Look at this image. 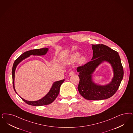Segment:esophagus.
Wrapping results in <instances>:
<instances>
[{
  "instance_id": "esophagus-1",
  "label": "esophagus",
  "mask_w": 133,
  "mask_h": 133,
  "mask_svg": "<svg viewBox=\"0 0 133 133\" xmlns=\"http://www.w3.org/2000/svg\"><path fill=\"white\" fill-rule=\"evenodd\" d=\"M75 72L73 71H71L70 73H69V76H72V75H73L75 74Z\"/></svg>"
}]
</instances>
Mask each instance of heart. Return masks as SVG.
<instances>
[{
	"instance_id": "heart-1",
	"label": "heart",
	"mask_w": 133,
	"mask_h": 133,
	"mask_svg": "<svg viewBox=\"0 0 133 133\" xmlns=\"http://www.w3.org/2000/svg\"><path fill=\"white\" fill-rule=\"evenodd\" d=\"M79 56H80V54L78 52H74L70 56L69 59V62L70 63L75 62L78 60V58H79ZM86 61H87V58L84 56L80 57L78 60V63L81 65L84 64L86 62Z\"/></svg>"
}]
</instances>
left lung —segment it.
Instances as JSON below:
<instances>
[{"label": "left lung", "instance_id": "left-lung-1", "mask_svg": "<svg viewBox=\"0 0 133 133\" xmlns=\"http://www.w3.org/2000/svg\"><path fill=\"white\" fill-rule=\"evenodd\" d=\"M91 60L78 67L79 82L78 89L79 94L87 100H101L113 96L118 89L123 78V66L118 53L103 44L92 45ZM104 61L111 64L114 71L112 82L105 86L97 85L92 81L91 75L96 67Z\"/></svg>", "mask_w": 133, "mask_h": 133}]
</instances>
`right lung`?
<instances>
[{
  "mask_svg": "<svg viewBox=\"0 0 133 133\" xmlns=\"http://www.w3.org/2000/svg\"><path fill=\"white\" fill-rule=\"evenodd\" d=\"M48 48H42L40 49H34L32 50H28L27 51L24 52L22 55H20L18 58L14 62L12 71V78H13V87L14 90L16 93L17 94V92L16 91L15 85H14V79H15V70L17 65H18L25 58H27L30 55H46L48 51ZM65 81V79H62L59 81L55 82L53 83L52 86L51 88L50 91L44 97L41 99L36 101H29L24 100L22 97V99L24 102H25L28 105H34V106H41V105H46L50 104L52 103L54 101H55L56 97L58 96L59 93L60 87L61 85Z\"/></svg>",
  "mask_w": 133,
  "mask_h": 133,
  "instance_id": "obj_1",
  "label": "right lung"
}]
</instances>
